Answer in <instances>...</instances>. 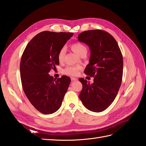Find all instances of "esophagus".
<instances>
[{
	"mask_svg": "<svg viewBox=\"0 0 146 146\" xmlns=\"http://www.w3.org/2000/svg\"><path fill=\"white\" fill-rule=\"evenodd\" d=\"M70 78H71V80H72V81H76V80H77V78H76V77H72Z\"/></svg>",
	"mask_w": 146,
	"mask_h": 146,
	"instance_id": "1",
	"label": "esophagus"
}]
</instances>
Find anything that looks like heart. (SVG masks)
I'll list each match as a JSON object with an SVG mask.
<instances>
[{"label": "heart", "mask_w": 146, "mask_h": 146, "mask_svg": "<svg viewBox=\"0 0 146 146\" xmlns=\"http://www.w3.org/2000/svg\"><path fill=\"white\" fill-rule=\"evenodd\" d=\"M71 49L72 51L76 53V54L80 56L82 54H86L87 52V48L86 46H84L80 42H76L72 44L71 45ZM66 52V50L64 48H61V49L60 50L58 55V59L59 61H62L64 54ZM80 68L79 66H68L66 68H65L63 70V72L65 74L69 75V76H76V75L78 74V70H80Z\"/></svg>", "instance_id": "obj_1"}]
</instances>
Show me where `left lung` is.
<instances>
[{
    "label": "left lung",
    "mask_w": 146,
    "mask_h": 146,
    "mask_svg": "<svg viewBox=\"0 0 146 146\" xmlns=\"http://www.w3.org/2000/svg\"><path fill=\"white\" fill-rule=\"evenodd\" d=\"M78 41L89 47L91 55L85 73L94 77L91 84L79 78L83 85L79 98L88 110L103 111L116 98L121 85L122 53L115 39L104 30L85 31L78 35Z\"/></svg>",
    "instance_id": "obj_1"
}]
</instances>
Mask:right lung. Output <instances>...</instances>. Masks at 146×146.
Masks as SVG:
<instances>
[{
  "label": "right lung",
  "mask_w": 146,
  "mask_h": 146,
  "mask_svg": "<svg viewBox=\"0 0 146 146\" xmlns=\"http://www.w3.org/2000/svg\"><path fill=\"white\" fill-rule=\"evenodd\" d=\"M72 33L44 31L36 35L26 46L22 56L20 72L25 94L39 111L49 114L62 104L70 82L66 76L56 79L48 72L59 65L58 55Z\"/></svg>",
  "instance_id": "right-lung-1"
}]
</instances>
